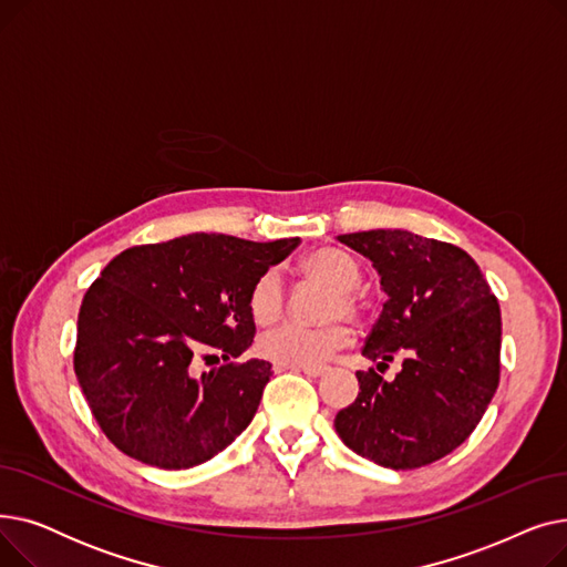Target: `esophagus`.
<instances>
[{"label": "esophagus", "mask_w": 567, "mask_h": 567, "mask_svg": "<svg viewBox=\"0 0 567 567\" xmlns=\"http://www.w3.org/2000/svg\"><path fill=\"white\" fill-rule=\"evenodd\" d=\"M291 370H301V372H306L308 377H321L323 372H329V365H293Z\"/></svg>", "instance_id": "1"}]
</instances>
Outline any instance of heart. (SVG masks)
I'll return each instance as SVG.
<instances>
[{"mask_svg":"<svg viewBox=\"0 0 567 567\" xmlns=\"http://www.w3.org/2000/svg\"><path fill=\"white\" fill-rule=\"evenodd\" d=\"M299 271L306 278L333 291L329 317L336 321L319 326V329L282 323L259 338L257 351L264 359L291 368L317 365L329 359L331 353L342 349L351 338L349 326L340 317H363V303L355 296V287L361 282V266L355 264L349 252L329 246L317 248L299 261ZM246 310L257 326H271L282 317L285 293L280 276L276 271H264L255 278L246 293Z\"/></svg>","mask_w":567,"mask_h":567,"instance_id":"1","label":"heart"}]
</instances>
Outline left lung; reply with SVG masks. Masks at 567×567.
<instances>
[{"instance_id": "left-lung-1", "label": "left lung", "mask_w": 567, "mask_h": 567, "mask_svg": "<svg viewBox=\"0 0 567 567\" xmlns=\"http://www.w3.org/2000/svg\"><path fill=\"white\" fill-rule=\"evenodd\" d=\"M372 259L389 301L363 347L379 370L402 355L393 381L355 372L359 398L336 432L353 453L389 468H419L462 445L501 374V310L481 266L462 248L406 229L340 234ZM383 372V370H381Z\"/></svg>"}]
</instances>
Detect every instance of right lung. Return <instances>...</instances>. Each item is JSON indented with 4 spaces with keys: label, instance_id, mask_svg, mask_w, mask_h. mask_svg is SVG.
Returning <instances> with one entry per match:
<instances>
[{
    "label": "right lung",
    "instance_id": "add662e5",
    "mask_svg": "<svg viewBox=\"0 0 567 567\" xmlns=\"http://www.w3.org/2000/svg\"><path fill=\"white\" fill-rule=\"evenodd\" d=\"M301 238L255 244L188 234L116 255L86 289L73 368L105 436L128 457L188 468L218 455L259 406L271 363L250 359L195 374L255 338L246 293Z\"/></svg>",
    "mask_w": 567,
    "mask_h": 567
}]
</instances>
